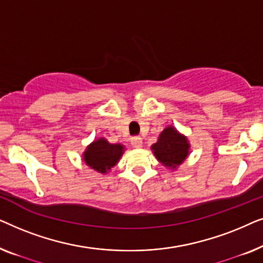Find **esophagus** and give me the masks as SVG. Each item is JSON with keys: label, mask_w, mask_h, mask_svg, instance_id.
<instances>
[{"label": "esophagus", "mask_w": 263, "mask_h": 263, "mask_svg": "<svg viewBox=\"0 0 263 263\" xmlns=\"http://www.w3.org/2000/svg\"><path fill=\"white\" fill-rule=\"evenodd\" d=\"M130 142H132L133 147H135V148H141V147H142V139L140 138V136H136V138H133Z\"/></svg>", "instance_id": "obj_1"}]
</instances>
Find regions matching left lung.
<instances>
[{
	"instance_id": "left-lung-1",
	"label": "left lung",
	"mask_w": 263,
	"mask_h": 263,
	"mask_svg": "<svg viewBox=\"0 0 263 263\" xmlns=\"http://www.w3.org/2000/svg\"><path fill=\"white\" fill-rule=\"evenodd\" d=\"M189 147L188 139L179 134L172 125H168L160 133L158 141L153 143L151 149L164 166L176 168L188 157Z\"/></svg>"
}]
</instances>
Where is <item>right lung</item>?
I'll use <instances>...</instances> for the list:
<instances>
[{
    "label": "right lung",
    "mask_w": 263,
    "mask_h": 263,
    "mask_svg": "<svg viewBox=\"0 0 263 263\" xmlns=\"http://www.w3.org/2000/svg\"><path fill=\"white\" fill-rule=\"evenodd\" d=\"M123 152V145L110 143L106 139L100 138L87 146L84 152V161L99 174H106L118 163Z\"/></svg>",
    "instance_id": "obj_1"
}]
</instances>
